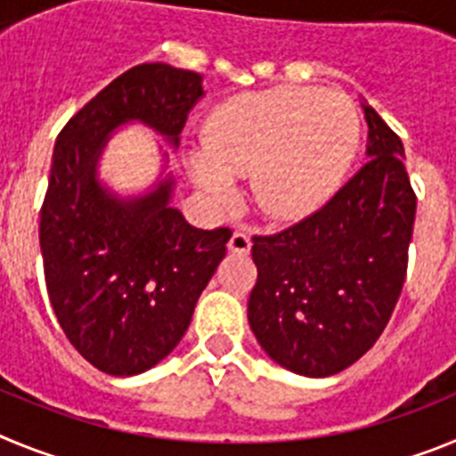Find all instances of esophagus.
<instances>
[{"instance_id": "1", "label": "esophagus", "mask_w": 456, "mask_h": 456, "mask_svg": "<svg viewBox=\"0 0 456 456\" xmlns=\"http://www.w3.org/2000/svg\"><path fill=\"white\" fill-rule=\"evenodd\" d=\"M228 248H231L232 253H240V256H247V253L251 251V237H248L247 232L235 231V232H232L231 241H228Z\"/></svg>"}]
</instances>
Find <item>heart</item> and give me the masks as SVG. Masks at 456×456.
Listing matches in <instances>:
<instances>
[{"instance_id":"1","label":"heart","mask_w":456,"mask_h":456,"mask_svg":"<svg viewBox=\"0 0 456 456\" xmlns=\"http://www.w3.org/2000/svg\"><path fill=\"white\" fill-rule=\"evenodd\" d=\"M358 143L361 118L352 102L315 88L278 86L219 104L189 168L221 208L237 200L232 178L251 175L253 200L265 216L299 221L338 191Z\"/></svg>"}]
</instances>
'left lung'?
<instances>
[{
    "mask_svg": "<svg viewBox=\"0 0 456 456\" xmlns=\"http://www.w3.org/2000/svg\"><path fill=\"white\" fill-rule=\"evenodd\" d=\"M368 162L315 215L253 237L248 324L285 370L331 377L363 356L400 299L416 221L402 139L363 102Z\"/></svg>",
    "mask_w": 456,
    "mask_h": 456,
    "instance_id": "1",
    "label": "left lung"
}]
</instances>
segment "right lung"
<instances>
[{
  "label": "right lung",
  "instance_id": "obj_1",
  "mask_svg": "<svg viewBox=\"0 0 456 456\" xmlns=\"http://www.w3.org/2000/svg\"><path fill=\"white\" fill-rule=\"evenodd\" d=\"M200 98L199 72L141 63L88 100L54 143L40 208L47 294L72 347L114 377L146 372L175 349L232 231L187 224L171 208V173L148 193L120 199L98 180V159L130 120L178 148Z\"/></svg>",
  "mask_w": 456,
  "mask_h": 456
}]
</instances>
